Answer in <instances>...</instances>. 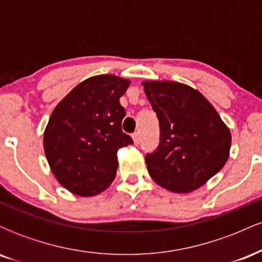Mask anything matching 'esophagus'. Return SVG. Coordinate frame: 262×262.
Listing matches in <instances>:
<instances>
[{"mask_svg": "<svg viewBox=\"0 0 262 262\" xmlns=\"http://www.w3.org/2000/svg\"><path fill=\"white\" fill-rule=\"evenodd\" d=\"M132 137H133V140H134L135 145H138V144H139V141H140L139 133H138V132H135V133H133V135H132Z\"/></svg>", "mask_w": 262, "mask_h": 262, "instance_id": "34e87169", "label": "esophagus"}]
</instances>
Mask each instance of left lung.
<instances>
[{
	"mask_svg": "<svg viewBox=\"0 0 262 262\" xmlns=\"http://www.w3.org/2000/svg\"><path fill=\"white\" fill-rule=\"evenodd\" d=\"M143 86L160 127L158 148L145 155L150 176L176 193L200 188L229 158V129L192 87L171 81H144Z\"/></svg>",
	"mask_w": 262,
	"mask_h": 262,
	"instance_id": "obj_1",
	"label": "left lung"
}]
</instances>
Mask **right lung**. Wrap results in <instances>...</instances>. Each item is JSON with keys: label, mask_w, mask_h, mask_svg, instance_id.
<instances>
[{"label": "right lung", "mask_w": 262, "mask_h": 262, "mask_svg": "<svg viewBox=\"0 0 262 262\" xmlns=\"http://www.w3.org/2000/svg\"><path fill=\"white\" fill-rule=\"evenodd\" d=\"M129 81L98 75L79 83L50 116L44 151L54 176L77 196L101 193L116 177L118 149L133 144L123 133L119 103Z\"/></svg>", "instance_id": "right-lung-1"}]
</instances>
